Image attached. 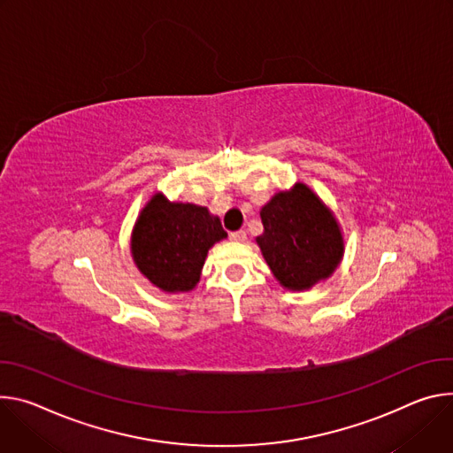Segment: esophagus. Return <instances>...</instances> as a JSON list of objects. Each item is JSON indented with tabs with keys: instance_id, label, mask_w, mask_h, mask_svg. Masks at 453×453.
Masks as SVG:
<instances>
[{
	"instance_id": "34e87169",
	"label": "esophagus",
	"mask_w": 453,
	"mask_h": 453,
	"mask_svg": "<svg viewBox=\"0 0 453 453\" xmlns=\"http://www.w3.org/2000/svg\"><path fill=\"white\" fill-rule=\"evenodd\" d=\"M230 239H232V241H237V242H242V241L246 239V232H244V230L230 232Z\"/></svg>"
}]
</instances>
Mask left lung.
Wrapping results in <instances>:
<instances>
[{
  "instance_id": "8db88e82",
  "label": "left lung",
  "mask_w": 453,
  "mask_h": 453,
  "mask_svg": "<svg viewBox=\"0 0 453 453\" xmlns=\"http://www.w3.org/2000/svg\"><path fill=\"white\" fill-rule=\"evenodd\" d=\"M261 252L288 289H308L329 277L343 256L340 228L322 201L304 183L279 192L261 211Z\"/></svg>"
}]
</instances>
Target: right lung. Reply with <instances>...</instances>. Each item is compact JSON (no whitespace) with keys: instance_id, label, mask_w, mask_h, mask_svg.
Masks as SVG:
<instances>
[{"instance_id":"1","label":"right lung","mask_w":453,"mask_h":453,"mask_svg":"<svg viewBox=\"0 0 453 453\" xmlns=\"http://www.w3.org/2000/svg\"><path fill=\"white\" fill-rule=\"evenodd\" d=\"M225 237L219 218L205 207L169 203L162 194H155L134 225L133 259L160 289L188 291L199 280L209 248Z\"/></svg>"}]
</instances>
